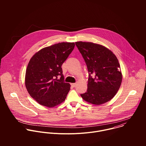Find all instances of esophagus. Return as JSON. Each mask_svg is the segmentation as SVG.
I'll return each mask as SVG.
<instances>
[{"label": "esophagus", "mask_w": 146, "mask_h": 146, "mask_svg": "<svg viewBox=\"0 0 146 146\" xmlns=\"http://www.w3.org/2000/svg\"><path fill=\"white\" fill-rule=\"evenodd\" d=\"M72 86H73V87H75L76 86V83H72V84H71Z\"/></svg>", "instance_id": "34e87169"}]
</instances>
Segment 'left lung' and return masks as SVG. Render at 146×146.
<instances>
[{"instance_id":"left-lung-1","label":"left lung","mask_w":146,"mask_h":146,"mask_svg":"<svg viewBox=\"0 0 146 146\" xmlns=\"http://www.w3.org/2000/svg\"><path fill=\"white\" fill-rule=\"evenodd\" d=\"M89 74L88 88L80 94L84 100L96 105L110 100L118 91L122 73L116 56L108 48L91 42H76Z\"/></svg>"}]
</instances>
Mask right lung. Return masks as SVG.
Here are the masks:
<instances>
[{"label": "right lung", "mask_w": 146, "mask_h": 146, "mask_svg": "<svg viewBox=\"0 0 146 146\" xmlns=\"http://www.w3.org/2000/svg\"><path fill=\"white\" fill-rule=\"evenodd\" d=\"M74 46V43H59L40 50L31 59L25 86L40 105L53 108L65 100L70 86L64 81L61 66Z\"/></svg>", "instance_id": "add662e5"}]
</instances>
